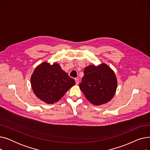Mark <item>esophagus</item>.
Wrapping results in <instances>:
<instances>
[{"label":"esophagus","instance_id":"34e87169","mask_svg":"<svg viewBox=\"0 0 150 150\" xmlns=\"http://www.w3.org/2000/svg\"><path fill=\"white\" fill-rule=\"evenodd\" d=\"M75 80V83H76V84L78 85V84H79V80L78 79V78H76V79Z\"/></svg>","mask_w":150,"mask_h":150}]
</instances>
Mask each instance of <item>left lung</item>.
<instances>
[{
  "mask_svg": "<svg viewBox=\"0 0 150 150\" xmlns=\"http://www.w3.org/2000/svg\"><path fill=\"white\" fill-rule=\"evenodd\" d=\"M79 87L92 104L100 106L114 97L117 88V77L114 70L105 63L89 65L84 69Z\"/></svg>",
  "mask_w": 150,
  "mask_h": 150,
  "instance_id": "8db88e82",
  "label": "left lung"
}]
</instances>
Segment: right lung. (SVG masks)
I'll return each mask as SVG.
<instances>
[{
    "label": "right lung",
    "instance_id": "right-lung-1",
    "mask_svg": "<svg viewBox=\"0 0 150 150\" xmlns=\"http://www.w3.org/2000/svg\"><path fill=\"white\" fill-rule=\"evenodd\" d=\"M35 96L47 104L58 101L75 84V81L63 70L58 63L44 61L37 66L30 78Z\"/></svg>",
    "mask_w": 150,
    "mask_h": 150
}]
</instances>
